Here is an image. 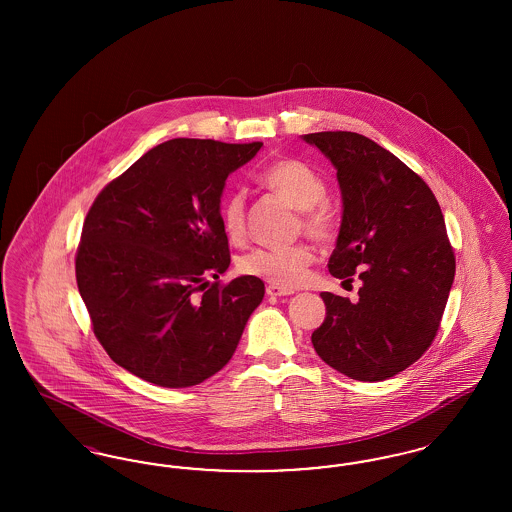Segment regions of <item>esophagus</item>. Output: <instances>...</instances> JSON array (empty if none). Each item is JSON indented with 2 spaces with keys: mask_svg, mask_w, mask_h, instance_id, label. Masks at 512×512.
Returning a JSON list of instances; mask_svg holds the SVG:
<instances>
[{
  "mask_svg": "<svg viewBox=\"0 0 512 512\" xmlns=\"http://www.w3.org/2000/svg\"><path fill=\"white\" fill-rule=\"evenodd\" d=\"M267 295H270V297H284V295H293V290L270 284V286H267Z\"/></svg>",
  "mask_w": 512,
  "mask_h": 512,
  "instance_id": "esophagus-1",
  "label": "esophagus"
}]
</instances>
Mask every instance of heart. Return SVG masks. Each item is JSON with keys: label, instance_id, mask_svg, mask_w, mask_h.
Instances as JSON below:
<instances>
[{"label": "heart", "instance_id": "obj_1", "mask_svg": "<svg viewBox=\"0 0 512 512\" xmlns=\"http://www.w3.org/2000/svg\"><path fill=\"white\" fill-rule=\"evenodd\" d=\"M261 186L278 195L288 205L299 209L297 220L301 230L317 242H328L334 236V217L322 203L326 182L313 167L299 159H280L270 163L259 174ZM220 224L232 242L245 236V199L242 194L228 195L220 207ZM313 263V251L305 244L284 247H261L247 253L240 268L249 276L263 278L282 288L299 286Z\"/></svg>", "mask_w": 512, "mask_h": 512}]
</instances>
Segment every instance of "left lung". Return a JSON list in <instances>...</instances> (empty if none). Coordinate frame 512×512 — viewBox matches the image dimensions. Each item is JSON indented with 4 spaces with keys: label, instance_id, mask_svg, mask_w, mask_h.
I'll list each match as a JSON object with an SVG mask.
<instances>
[{
    "label": "left lung",
    "instance_id": "8db88e82",
    "mask_svg": "<svg viewBox=\"0 0 512 512\" xmlns=\"http://www.w3.org/2000/svg\"><path fill=\"white\" fill-rule=\"evenodd\" d=\"M336 167L343 215L332 276L361 278L359 301L320 293L326 318L311 341L341 374L380 382L432 345L455 278L438 199L403 161L357 132L305 134Z\"/></svg>",
    "mask_w": 512,
    "mask_h": 512
}]
</instances>
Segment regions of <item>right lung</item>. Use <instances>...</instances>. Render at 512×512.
Segmentation results:
<instances>
[{
    "mask_svg": "<svg viewBox=\"0 0 512 512\" xmlns=\"http://www.w3.org/2000/svg\"><path fill=\"white\" fill-rule=\"evenodd\" d=\"M263 142L174 138L149 149L92 203L74 257L76 284L107 355L161 388L217 374L265 295L230 267L220 195Z\"/></svg>",
    "mask_w": 512,
    "mask_h": 512,
    "instance_id": "1",
    "label": "right lung"
}]
</instances>
